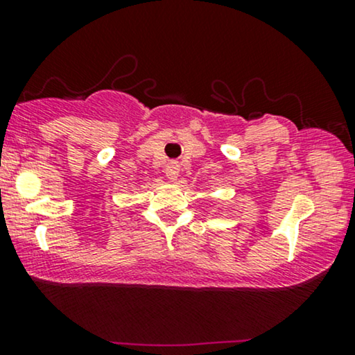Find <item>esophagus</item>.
<instances>
[{
	"mask_svg": "<svg viewBox=\"0 0 355 355\" xmlns=\"http://www.w3.org/2000/svg\"><path fill=\"white\" fill-rule=\"evenodd\" d=\"M179 163L178 162H169L166 164V169H164V173H166V178L169 179V181L174 182L179 176Z\"/></svg>",
	"mask_w": 355,
	"mask_h": 355,
	"instance_id": "1",
	"label": "esophagus"
}]
</instances>
